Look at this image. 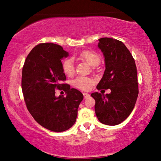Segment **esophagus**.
Wrapping results in <instances>:
<instances>
[{
  "label": "esophagus",
  "instance_id": "34e87169",
  "mask_svg": "<svg viewBox=\"0 0 161 161\" xmlns=\"http://www.w3.org/2000/svg\"><path fill=\"white\" fill-rule=\"evenodd\" d=\"M83 97H84V99H87L90 97V94H88V93H83Z\"/></svg>",
  "mask_w": 161,
  "mask_h": 161
}]
</instances>
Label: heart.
<instances>
[{
  "label": "heart",
  "mask_w": 161,
  "mask_h": 161,
  "mask_svg": "<svg viewBox=\"0 0 161 161\" xmlns=\"http://www.w3.org/2000/svg\"><path fill=\"white\" fill-rule=\"evenodd\" d=\"M79 59L83 60L93 67H96L100 63V57L99 55L92 51H85L78 55ZM63 72L67 75H72L75 72V65L73 59L71 58L65 59L62 62ZM93 85V80L91 78L78 77L73 81V86L83 91L89 90Z\"/></svg>",
  "instance_id": "heart-1"
}]
</instances>
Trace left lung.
Returning <instances> with one entry per match:
<instances>
[{
  "mask_svg": "<svg viewBox=\"0 0 161 161\" xmlns=\"http://www.w3.org/2000/svg\"><path fill=\"white\" fill-rule=\"evenodd\" d=\"M98 47L103 53L105 70L97 88H109L111 92L91 94L96 102L95 113L103 124L118 125L131 113L138 97L136 64L131 53L120 41L99 38Z\"/></svg>",
  "mask_w": 161,
  "mask_h": 161,
  "instance_id": "obj_1",
  "label": "left lung"
}]
</instances>
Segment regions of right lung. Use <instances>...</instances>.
I'll use <instances>...</instances> for the list:
<instances>
[{"label": "right lung", "mask_w": 161, "mask_h": 161, "mask_svg": "<svg viewBox=\"0 0 161 161\" xmlns=\"http://www.w3.org/2000/svg\"><path fill=\"white\" fill-rule=\"evenodd\" d=\"M69 56L61 46L41 43L32 48L22 69V89L30 113L38 123L50 131H67L75 124L83 95L68 84L62 59ZM66 96H55V88Z\"/></svg>", "instance_id": "right-lung-1"}]
</instances>
